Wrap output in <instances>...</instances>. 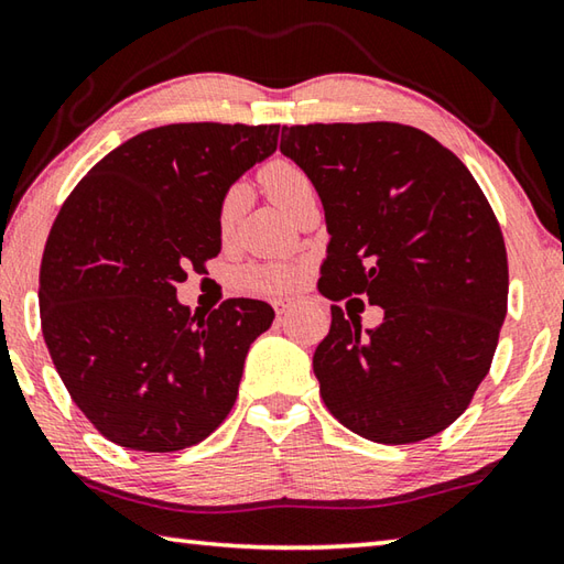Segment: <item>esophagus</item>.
Wrapping results in <instances>:
<instances>
[{
	"mask_svg": "<svg viewBox=\"0 0 564 564\" xmlns=\"http://www.w3.org/2000/svg\"><path fill=\"white\" fill-rule=\"evenodd\" d=\"M273 308L279 315H285L291 308H293V301H273Z\"/></svg>",
	"mask_w": 564,
	"mask_h": 564,
	"instance_id": "34e87169",
	"label": "esophagus"
}]
</instances>
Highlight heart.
<instances>
[{
	"mask_svg": "<svg viewBox=\"0 0 564 564\" xmlns=\"http://www.w3.org/2000/svg\"><path fill=\"white\" fill-rule=\"evenodd\" d=\"M261 182L265 192L271 194L285 217L301 207V204L315 194L313 180L308 172L301 165H295L293 160L275 158L269 165L261 170ZM243 212V189L241 187H229L224 192L217 209V224L224 237H229L237 227V221ZM299 269L291 263H263V265H247V269L237 271L234 281L241 291L249 293H285L291 291L295 283H299Z\"/></svg>",
	"mask_w": 564,
	"mask_h": 564,
	"instance_id": "obj_1",
	"label": "heart"
}]
</instances>
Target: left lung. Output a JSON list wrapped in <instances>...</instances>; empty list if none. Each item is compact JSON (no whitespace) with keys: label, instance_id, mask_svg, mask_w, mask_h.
I'll return each mask as SVG.
<instances>
[{"label":"left lung","instance_id":"left-lung-1","mask_svg":"<svg viewBox=\"0 0 564 564\" xmlns=\"http://www.w3.org/2000/svg\"><path fill=\"white\" fill-rule=\"evenodd\" d=\"M281 152L321 194L327 299L365 295L375 330L333 305L313 372L330 414L377 444H414L466 412L494 362L508 311L500 224L468 167L402 122H315Z\"/></svg>","mask_w":564,"mask_h":564}]
</instances>
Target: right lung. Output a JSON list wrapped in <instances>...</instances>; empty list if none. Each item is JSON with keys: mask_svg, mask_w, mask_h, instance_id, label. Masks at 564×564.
<instances>
[{"mask_svg": "<svg viewBox=\"0 0 564 564\" xmlns=\"http://www.w3.org/2000/svg\"><path fill=\"white\" fill-rule=\"evenodd\" d=\"M279 130H145L90 167L61 207L41 259V333L70 399L108 442L182 452L237 402L249 347L275 313L253 299L192 313L177 283L221 251L224 192L275 152Z\"/></svg>", "mask_w": 564, "mask_h": 564, "instance_id": "right-lung-1", "label": "right lung"}]
</instances>
